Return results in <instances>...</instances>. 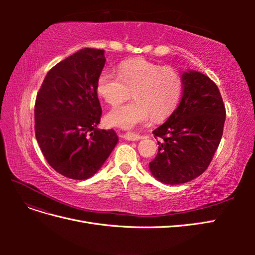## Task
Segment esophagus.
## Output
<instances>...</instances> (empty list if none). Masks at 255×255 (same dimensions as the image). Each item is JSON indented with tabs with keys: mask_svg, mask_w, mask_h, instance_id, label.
<instances>
[{
	"mask_svg": "<svg viewBox=\"0 0 255 255\" xmlns=\"http://www.w3.org/2000/svg\"><path fill=\"white\" fill-rule=\"evenodd\" d=\"M125 138H126L127 140H130V141H137V140H140V139H142V136L138 135V134H136V133H132V132H129V133H127V134L125 135Z\"/></svg>",
	"mask_w": 255,
	"mask_h": 255,
	"instance_id": "34e87169",
	"label": "esophagus"
}]
</instances>
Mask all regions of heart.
Wrapping results in <instances>:
<instances>
[{"label": "heart", "instance_id": "1", "mask_svg": "<svg viewBox=\"0 0 255 255\" xmlns=\"http://www.w3.org/2000/svg\"><path fill=\"white\" fill-rule=\"evenodd\" d=\"M118 77L109 71L100 73L96 91L104 102L117 106L106 116L112 126L132 128L151 117L154 121L167 118L180 101L183 90L181 75L170 67H163L142 58L128 59L117 67Z\"/></svg>", "mask_w": 255, "mask_h": 255}]
</instances>
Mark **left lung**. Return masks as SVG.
<instances>
[{"mask_svg":"<svg viewBox=\"0 0 255 255\" xmlns=\"http://www.w3.org/2000/svg\"><path fill=\"white\" fill-rule=\"evenodd\" d=\"M183 97L167 121L153 130L156 157L150 171L164 184L176 185L201 175L220 143L226 107L219 89L208 76L195 70L182 74Z\"/></svg>","mask_w":255,"mask_h":255,"instance_id":"obj_1","label":"left lung"}]
</instances>
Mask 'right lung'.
I'll return each mask as SVG.
<instances>
[{"label":"right lung","instance_id":"add662e5","mask_svg":"<svg viewBox=\"0 0 255 255\" xmlns=\"http://www.w3.org/2000/svg\"><path fill=\"white\" fill-rule=\"evenodd\" d=\"M103 50L82 49L54 66L35 103V134L49 165L69 179L97 173L118 142L114 129H99L102 109L96 91L105 65Z\"/></svg>","mask_w":255,"mask_h":255}]
</instances>
